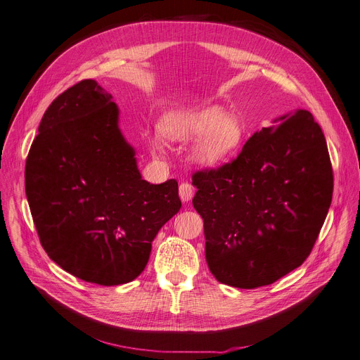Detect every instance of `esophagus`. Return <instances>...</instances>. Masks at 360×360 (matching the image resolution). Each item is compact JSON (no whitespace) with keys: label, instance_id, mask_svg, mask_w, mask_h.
<instances>
[{"label":"esophagus","instance_id":"34e87169","mask_svg":"<svg viewBox=\"0 0 360 360\" xmlns=\"http://www.w3.org/2000/svg\"><path fill=\"white\" fill-rule=\"evenodd\" d=\"M194 195V186L190 182H182L179 185V197L184 202H188Z\"/></svg>","mask_w":360,"mask_h":360}]
</instances>
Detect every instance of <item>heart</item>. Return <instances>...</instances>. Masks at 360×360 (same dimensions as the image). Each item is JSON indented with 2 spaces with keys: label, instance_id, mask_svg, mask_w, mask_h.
<instances>
[{
  "label": "heart",
  "instance_id": "1",
  "mask_svg": "<svg viewBox=\"0 0 360 360\" xmlns=\"http://www.w3.org/2000/svg\"><path fill=\"white\" fill-rule=\"evenodd\" d=\"M160 131L170 141H186L202 134L193 155L197 162L209 166L229 159L241 147L245 135L243 124L219 107L198 112H172L162 120ZM153 147L162 150L159 136L153 138Z\"/></svg>",
  "mask_w": 360,
  "mask_h": 360
}]
</instances>
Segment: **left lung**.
<instances>
[{"instance_id": "obj_1", "label": "left lung", "mask_w": 360, "mask_h": 360, "mask_svg": "<svg viewBox=\"0 0 360 360\" xmlns=\"http://www.w3.org/2000/svg\"><path fill=\"white\" fill-rule=\"evenodd\" d=\"M206 260L219 283L269 285L307 259L331 206L323 132L307 110L262 128L229 163L193 175Z\"/></svg>"}]
</instances>
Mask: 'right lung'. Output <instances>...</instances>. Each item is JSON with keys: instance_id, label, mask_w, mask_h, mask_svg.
Returning a JSON list of instances; mask_svg holds the SVG:
<instances>
[{"instance_id": "obj_1", "label": "right lung", "mask_w": 360, "mask_h": 360, "mask_svg": "<svg viewBox=\"0 0 360 360\" xmlns=\"http://www.w3.org/2000/svg\"><path fill=\"white\" fill-rule=\"evenodd\" d=\"M119 108L96 81L50 104L30 146L25 188L39 241L61 269L120 285L146 268L151 243L181 209L178 182L141 178Z\"/></svg>"}]
</instances>
